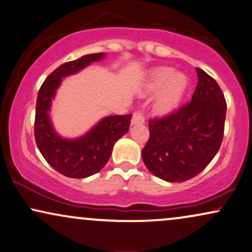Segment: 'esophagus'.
<instances>
[{"mask_svg":"<svg viewBox=\"0 0 252 252\" xmlns=\"http://www.w3.org/2000/svg\"><path fill=\"white\" fill-rule=\"evenodd\" d=\"M145 122V117L144 114L142 111H136L135 114L132 115V120H131V124H143Z\"/></svg>","mask_w":252,"mask_h":252,"instance_id":"34e87169","label":"esophagus"}]
</instances>
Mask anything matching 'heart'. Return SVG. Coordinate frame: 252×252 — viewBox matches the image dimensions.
<instances>
[{
    "instance_id": "obj_1",
    "label": "heart",
    "mask_w": 252,
    "mask_h": 252,
    "mask_svg": "<svg viewBox=\"0 0 252 252\" xmlns=\"http://www.w3.org/2000/svg\"><path fill=\"white\" fill-rule=\"evenodd\" d=\"M189 80L181 72H174L171 67H157L150 73L145 92L156 94L159 90L156 100V109L160 114H168L179 106L187 89Z\"/></svg>"
}]
</instances>
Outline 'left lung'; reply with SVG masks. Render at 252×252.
<instances>
[{
	"label": "left lung",
	"mask_w": 252,
	"mask_h": 252,
	"mask_svg": "<svg viewBox=\"0 0 252 252\" xmlns=\"http://www.w3.org/2000/svg\"><path fill=\"white\" fill-rule=\"evenodd\" d=\"M192 101L163 119L149 121L150 138L142 151L145 166L168 183H183L203 171L223 139L224 95L211 75L196 67Z\"/></svg>",
	"instance_id": "left-lung-1"
}]
</instances>
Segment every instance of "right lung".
Wrapping results in <instances>:
<instances>
[{
    "label": "right lung",
    "instance_id": "right-lung-1",
    "mask_svg": "<svg viewBox=\"0 0 252 252\" xmlns=\"http://www.w3.org/2000/svg\"><path fill=\"white\" fill-rule=\"evenodd\" d=\"M104 57V53H93L63 63L47 76L38 92L34 117L37 146L47 163L66 177L81 179L102 170L115 143L129 131L131 114L103 117L84 136L73 139L58 135L51 122V103L63 78L80 72Z\"/></svg>",
    "mask_w": 252,
    "mask_h": 252
}]
</instances>
